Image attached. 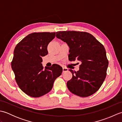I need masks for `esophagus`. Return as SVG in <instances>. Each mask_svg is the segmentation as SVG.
Wrapping results in <instances>:
<instances>
[{
    "label": "esophagus",
    "instance_id": "esophagus-1",
    "mask_svg": "<svg viewBox=\"0 0 122 122\" xmlns=\"http://www.w3.org/2000/svg\"><path fill=\"white\" fill-rule=\"evenodd\" d=\"M62 69H63V72H66V71H68V69L66 68H65V67H63Z\"/></svg>",
    "mask_w": 122,
    "mask_h": 122
}]
</instances>
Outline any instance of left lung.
<instances>
[{"label": "left lung", "instance_id": "obj_1", "mask_svg": "<svg viewBox=\"0 0 122 122\" xmlns=\"http://www.w3.org/2000/svg\"><path fill=\"white\" fill-rule=\"evenodd\" d=\"M56 37L68 44L70 61L81 62L79 70H69L72 79L68 81L70 91L81 97H87L100 89L107 76L108 61L104 46L86 32L58 31Z\"/></svg>", "mask_w": 122, "mask_h": 122}]
</instances>
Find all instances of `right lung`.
I'll return each mask as SVG.
<instances>
[{"mask_svg": "<svg viewBox=\"0 0 122 122\" xmlns=\"http://www.w3.org/2000/svg\"><path fill=\"white\" fill-rule=\"evenodd\" d=\"M56 32H33L18 43L14 52L11 68L19 88L28 95L39 97L51 90L62 68L54 64L45 68L42 56L47 55V46Z\"/></svg>", "mask_w": 122, "mask_h": 122, "instance_id": "obj_1", "label": "right lung"}]
</instances>
